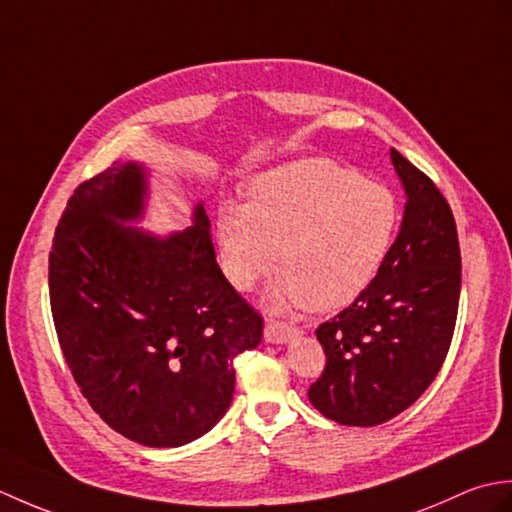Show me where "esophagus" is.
I'll return each instance as SVG.
<instances>
[{
	"label": "esophagus",
	"mask_w": 512,
	"mask_h": 512,
	"mask_svg": "<svg viewBox=\"0 0 512 512\" xmlns=\"http://www.w3.org/2000/svg\"><path fill=\"white\" fill-rule=\"evenodd\" d=\"M264 334H266V341H270V343H286L288 339H292V336L299 334V328L292 323H286V321L268 319Z\"/></svg>",
	"instance_id": "obj_1"
}]
</instances>
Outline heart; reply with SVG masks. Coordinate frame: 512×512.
<instances>
[{
    "instance_id": "heart-1",
    "label": "heart",
    "mask_w": 512,
    "mask_h": 512,
    "mask_svg": "<svg viewBox=\"0 0 512 512\" xmlns=\"http://www.w3.org/2000/svg\"><path fill=\"white\" fill-rule=\"evenodd\" d=\"M400 204L380 182L330 158H306L253 180L248 204L220 213L226 277L250 288L275 264V297L341 308L372 284L398 233Z\"/></svg>"
}]
</instances>
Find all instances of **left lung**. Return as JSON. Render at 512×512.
<instances>
[{
    "label": "left lung",
    "instance_id": "left-lung-1",
    "mask_svg": "<svg viewBox=\"0 0 512 512\" xmlns=\"http://www.w3.org/2000/svg\"><path fill=\"white\" fill-rule=\"evenodd\" d=\"M405 184L400 233L352 306L314 334L325 352L312 407L347 427H376L416 402L447 358L458 319L462 259L447 198L391 149Z\"/></svg>",
    "mask_w": 512,
    "mask_h": 512
}]
</instances>
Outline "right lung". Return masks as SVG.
Returning <instances> with one entry per match:
<instances>
[{"label":"right lung","mask_w":512,"mask_h":512,"mask_svg":"<svg viewBox=\"0 0 512 512\" xmlns=\"http://www.w3.org/2000/svg\"><path fill=\"white\" fill-rule=\"evenodd\" d=\"M145 169L112 162L81 182L50 250L54 330L90 407L145 447L204 436L233 400V358L264 319L215 262L209 217L167 239L116 220L143 209Z\"/></svg>","instance_id":"add662e5"}]
</instances>
